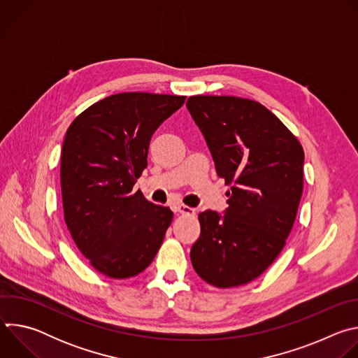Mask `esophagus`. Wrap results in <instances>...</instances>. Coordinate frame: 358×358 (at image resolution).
<instances>
[{
	"label": "esophagus",
	"mask_w": 358,
	"mask_h": 358,
	"mask_svg": "<svg viewBox=\"0 0 358 358\" xmlns=\"http://www.w3.org/2000/svg\"><path fill=\"white\" fill-rule=\"evenodd\" d=\"M176 211L180 214H187V215H195V210L191 207L184 206V203H177L176 206Z\"/></svg>",
	"instance_id": "obj_1"
}]
</instances>
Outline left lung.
Instances as JSON below:
<instances>
[{
  "label": "left lung",
  "mask_w": 358,
  "mask_h": 358,
  "mask_svg": "<svg viewBox=\"0 0 358 358\" xmlns=\"http://www.w3.org/2000/svg\"><path fill=\"white\" fill-rule=\"evenodd\" d=\"M187 109L201 130L218 177L232 184L224 214H199L189 257L210 285L249 283L278 258L296 220L304 152L265 106L235 96H191Z\"/></svg>",
  "instance_id": "left-lung-1"
}]
</instances>
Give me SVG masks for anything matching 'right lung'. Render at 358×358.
Segmentation results:
<instances>
[{
  "label": "right lung",
  "mask_w": 358,
  "mask_h": 358,
  "mask_svg": "<svg viewBox=\"0 0 358 358\" xmlns=\"http://www.w3.org/2000/svg\"><path fill=\"white\" fill-rule=\"evenodd\" d=\"M185 96L127 92L97 101L69 126L61 157L68 229L100 273L126 279L143 272L173 221L169 207L133 185L147 167L152 133Z\"/></svg>",
  "instance_id": "add662e5"
}]
</instances>
